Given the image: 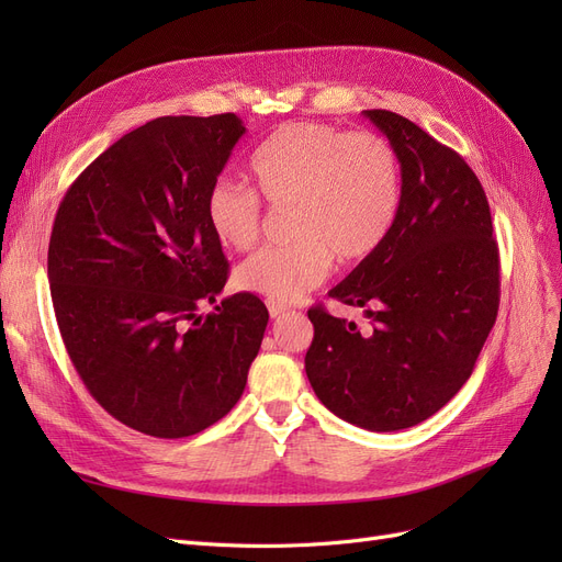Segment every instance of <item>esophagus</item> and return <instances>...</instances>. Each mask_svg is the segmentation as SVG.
<instances>
[{"label":"esophagus","instance_id":"esophagus-1","mask_svg":"<svg viewBox=\"0 0 562 562\" xmlns=\"http://www.w3.org/2000/svg\"><path fill=\"white\" fill-rule=\"evenodd\" d=\"M267 310H269V316H271V318H279L281 314H285V312H288L285 304H274V302H269V307H267Z\"/></svg>","mask_w":562,"mask_h":562}]
</instances>
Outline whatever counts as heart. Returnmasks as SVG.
<instances>
[{
	"label": "heart",
	"mask_w": 562,
	"mask_h": 562,
	"mask_svg": "<svg viewBox=\"0 0 562 562\" xmlns=\"http://www.w3.org/2000/svg\"><path fill=\"white\" fill-rule=\"evenodd\" d=\"M255 190L271 206H291L295 244L262 248L234 274L239 291L291 304L326 281L333 258L356 265L375 252L401 203V166L394 147L375 133H347L333 124L297 122L277 128L250 159ZM258 194L215 180L206 194V223L234 250L258 241Z\"/></svg>",
	"instance_id": "1"
}]
</instances>
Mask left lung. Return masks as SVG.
Here are the masks:
<instances>
[{"mask_svg": "<svg viewBox=\"0 0 562 562\" xmlns=\"http://www.w3.org/2000/svg\"><path fill=\"white\" fill-rule=\"evenodd\" d=\"M363 114L396 151L401 203L382 246L328 295L363 307L372 328L316 304L304 370L337 417L398 431L429 419L471 378L499 310V250L469 164L411 119Z\"/></svg>", "mask_w": 562, "mask_h": 562, "instance_id": "8db88e82", "label": "left lung"}]
</instances>
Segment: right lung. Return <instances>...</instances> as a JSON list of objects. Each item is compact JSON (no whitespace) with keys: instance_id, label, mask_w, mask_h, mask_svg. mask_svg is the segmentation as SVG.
Instances as JSON below:
<instances>
[{"instance_id":"right-lung-1","label":"right lung","mask_w":562,"mask_h":562,"mask_svg":"<svg viewBox=\"0 0 562 562\" xmlns=\"http://www.w3.org/2000/svg\"><path fill=\"white\" fill-rule=\"evenodd\" d=\"M246 126L159 116L108 147L65 192L48 241L60 337L81 382L126 427L194 436L241 398L269 312L227 283L206 194Z\"/></svg>"}]
</instances>
